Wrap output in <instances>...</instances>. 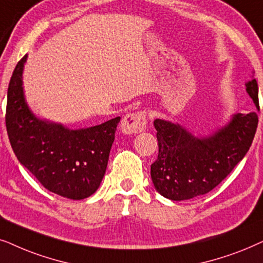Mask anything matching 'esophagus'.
Segmentation results:
<instances>
[{
  "label": "esophagus",
  "instance_id": "esophagus-1",
  "mask_svg": "<svg viewBox=\"0 0 263 263\" xmlns=\"http://www.w3.org/2000/svg\"><path fill=\"white\" fill-rule=\"evenodd\" d=\"M146 127V111L141 110L136 113L127 114L122 118L120 128L121 132L125 135L139 134L144 131Z\"/></svg>",
  "mask_w": 263,
  "mask_h": 263
}]
</instances>
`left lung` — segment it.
Returning a JSON list of instances; mask_svg holds the SVG:
<instances>
[{
  "mask_svg": "<svg viewBox=\"0 0 263 263\" xmlns=\"http://www.w3.org/2000/svg\"><path fill=\"white\" fill-rule=\"evenodd\" d=\"M246 86L260 109L256 79ZM257 124L256 111L238 113L209 137H195L179 124L156 119L159 156L150 174L157 192L172 201H184L212 191L246 156Z\"/></svg>",
  "mask_w": 263,
  "mask_h": 263,
  "instance_id": "obj_1",
  "label": "left lung"
}]
</instances>
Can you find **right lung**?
Listing matches in <instances>:
<instances>
[{"mask_svg":"<svg viewBox=\"0 0 263 263\" xmlns=\"http://www.w3.org/2000/svg\"><path fill=\"white\" fill-rule=\"evenodd\" d=\"M26 58L16 64L7 92L6 127L13 152L47 190L71 199L89 197L106 173L120 117L80 129L38 119L24 96Z\"/></svg>","mask_w":263,"mask_h":263,"instance_id":"add662e5","label":"right lung"}]
</instances>
